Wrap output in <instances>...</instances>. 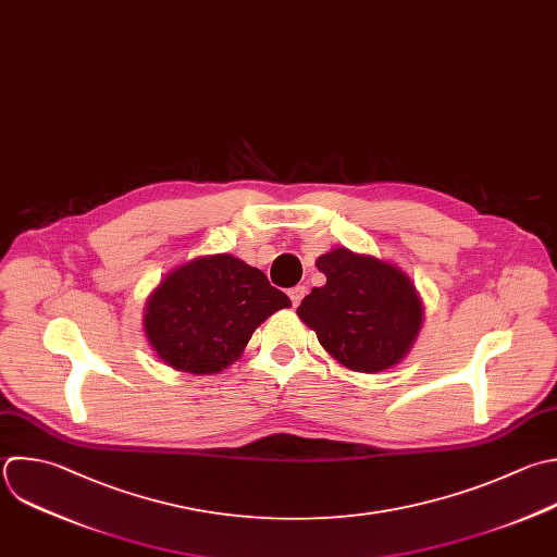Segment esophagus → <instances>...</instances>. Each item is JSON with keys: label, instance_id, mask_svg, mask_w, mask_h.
<instances>
[{"label": "esophagus", "instance_id": "1", "mask_svg": "<svg viewBox=\"0 0 557 557\" xmlns=\"http://www.w3.org/2000/svg\"><path fill=\"white\" fill-rule=\"evenodd\" d=\"M287 294H289V298H292V305L298 307L300 300H302L305 294H307V287H305V285H296V287H292Z\"/></svg>", "mask_w": 557, "mask_h": 557}]
</instances>
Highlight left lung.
I'll use <instances>...</instances> for the list:
<instances>
[{"mask_svg":"<svg viewBox=\"0 0 557 557\" xmlns=\"http://www.w3.org/2000/svg\"><path fill=\"white\" fill-rule=\"evenodd\" d=\"M326 276L298 307L324 350L357 372L396 366L422 324V305L411 281L374 257L335 248L315 261Z\"/></svg>","mask_w":557,"mask_h":557,"instance_id":"left-lung-1","label":"left lung"}]
</instances>
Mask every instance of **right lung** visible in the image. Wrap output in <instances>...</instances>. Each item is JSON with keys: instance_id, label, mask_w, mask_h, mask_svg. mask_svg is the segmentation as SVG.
Here are the masks:
<instances>
[{"instance_id": "add662e5", "label": "right lung", "mask_w": 557, "mask_h": 557, "mask_svg": "<svg viewBox=\"0 0 557 557\" xmlns=\"http://www.w3.org/2000/svg\"><path fill=\"white\" fill-rule=\"evenodd\" d=\"M292 300L268 276L231 255L174 270L150 296L146 335L172 368L213 374L228 368L255 329Z\"/></svg>"}]
</instances>
